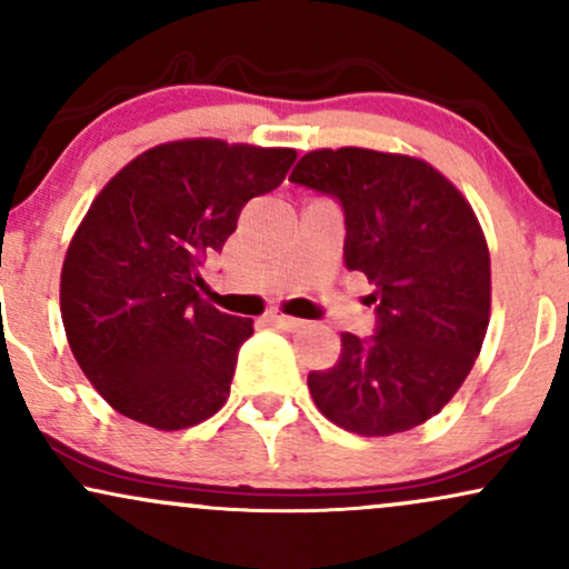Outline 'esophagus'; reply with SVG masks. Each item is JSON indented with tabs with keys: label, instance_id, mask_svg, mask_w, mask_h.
<instances>
[{
	"label": "esophagus",
	"instance_id": "obj_1",
	"mask_svg": "<svg viewBox=\"0 0 569 569\" xmlns=\"http://www.w3.org/2000/svg\"><path fill=\"white\" fill-rule=\"evenodd\" d=\"M270 323L283 328V331H299V328H305V320L291 318V315H283V312H270Z\"/></svg>",
	"mask_w": 569,
	"mask_h": 569
}]
</instances>
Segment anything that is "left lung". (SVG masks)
I'll use <instances>...</instances> for the list:
<instances>
[{
    "label": "left lung",
    "mask_w": 569,
    "mask_h": 569,
    "mask_svg": "<svg viewBox=\"0 0 569 569\" xmlns=\"http://www.w3.org/2000/svg\"><path fill=\"white\" fill-rule=\"evenodd\" d=\"M291 182L339 198L345 262L376 286L379 328L341 333V355L307 387L347 432L389 437L453 400L490 323V251L475 209L432 163L371 148H318Z\"/></svg>",
    "instance_id": "1"
}]
</instances>
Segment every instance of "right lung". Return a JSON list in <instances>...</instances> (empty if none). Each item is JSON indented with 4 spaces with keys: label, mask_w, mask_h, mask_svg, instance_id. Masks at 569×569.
Masks as SVG:
<instances>
[{
    "label": "right lung",
    "mask_w": 569,
    "mask_h": 569,
    "mask_svg": "<svg viewBox=\"0 0 569 569\" xmlns=\"http://www.w3.org/2000/svg\"><path fill=\"white\" fill-rule=\"evenodd\" d=\"M293 161V148L190 137L140 153L94 196L68 243L60 315L79 368L121 416L177 432L228 402L254 320L201 297V262Z\"/></svg>",
    "instance_id": "1"
}]
</instances>
